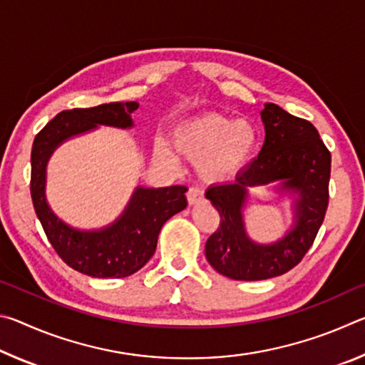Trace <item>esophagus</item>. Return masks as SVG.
<instances>
[{
	"label": "esophagus",
	"instance_id": "34e87169",
	"mask_svg": "<svg viewBox=\"0 0 365 365\" xmlns=\"http://www.w3.org/2000/svg\"><path fill=\"white\" fill-rule=\"evenodd\" d=\"M202 196H205V191H202L201 187H197V185H193V187H190L187 191V200L190 205H196V202H200L202 200Z\"/></svg>",
	"mask_w": 365,
	"mask_h": 365
}]
</instances>
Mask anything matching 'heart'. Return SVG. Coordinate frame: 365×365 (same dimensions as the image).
<instances>
[{
  "label": "heart",
  "instance_id": "obj_1",
  "mask_svg": "<svg viewBox=\"0 0 365 365\" xmlns=\"http://www.w3.org/2000/svg\"><path fill=\"white\" fill-rule=\"evenodd\" d=\"M257 135L248 122H237L220 114H206L177 128L174 143L178 151L202 160L209 177H222L238 170L250 159ZM158 159L172 163V154L158 148Z\"/></svg>",
  "mask_w": 365,
  "mask_h": 365
}]
</instances>
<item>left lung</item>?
I'll return each instance as SVG.
<instances>
[{
	"label": "left lung",
	"instance_id": "8db88e82",
	"mask_svg": "<svg viewBox=\"0 0 365 365\" xmlns=\"http://www.w3.org/2000/svg\"><path fill=\"white\" fill-rule=\"evenodd\" d=\"M265 140L259 156L238 172L233 183L212 185L206 197L220 214V225L206 242V257L233 280H265L298 265L316 240L329 206L331 154L317 128L274 103L261 113ZM282 180L298 190L297 225L282 242L259 247L245 237L241 209L246 189Z\"/></svg>",
	"mask_w": 365,
	"mask_h": 365
}]
</instances>
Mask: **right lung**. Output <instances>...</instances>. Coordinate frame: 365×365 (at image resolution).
I'll use <instances>...</instances> for the list:
<instances>
[{"mask_svg": "<svg viewBox=\"0 0 365 365\" xmlns=\"http://www.w3.org/2000/svg\"><path fill=\"white\" fill-rule=\"evenodd\" d=\"M137 101L108 103L95 108L67 109L53 117L36 133L32 146L30 195L35 212L58 256L85 275L120 279L140 270L156 251L165 220L187 207V187L138 188L122 217L101 232H77L51 212L45 200V168L49 154L61 141L96 127H130Z\"/></svg>", "mask_w": 365, "mask_h": 365, "instance_id": "1", "label": "right lung"}]
</instances>
